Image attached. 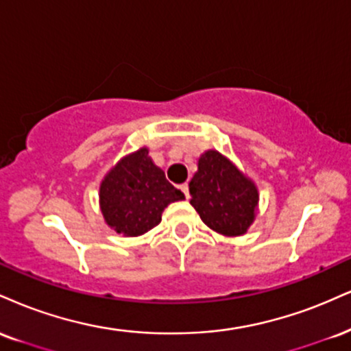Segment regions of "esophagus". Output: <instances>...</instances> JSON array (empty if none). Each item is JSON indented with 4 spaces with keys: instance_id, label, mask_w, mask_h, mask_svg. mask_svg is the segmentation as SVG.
<instances>
[{
    "instance_id": "obj_1",
    "label": "esophagus",
    "mask_w": 351,
    "mask_h": 351,
    "mask_svg": "<svg viewBox=\"0 0 351 351\" xmlns=\"http://www.w3.org/2000/svg\"><path fill=\"white\" fill-rule=\"evenodd\" d=\"M180 188H181V191L184 193V196L189 197V191H188V183H183V184H180Z\"/></svg>"
}]
</instances>
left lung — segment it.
Masks as SVG:
<instances>
[{"label": "left lung", "instance_id": "8db88e82", "mask_svg": "<svg viewBox=\"0 0 351 351\" xmlns=\"http://www.w3.org/2000/svg\"><path fill=\"white\" fill-rule=\"evenodd\" d=\"M189 194L202 222L222 235H242L255 219V184L216 150L201 155L189 181Z\"/></svg>", "mask_w": 351, "mask_h": 351}]
</instances>
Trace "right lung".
I'll use <instances>...</instances> for the list:
<instances>
[{
  "label": "right lung",
  "instance_id": "add662e5",
  "mask_svg": "<svg viewBox=\"0 0 351 351\" xmlns=\"http://www.w3.org/2000/svg\"><path fill=\"white\" fill-rule=\"evenodd\" d=\"M181 199L184 194L165 178L147 149L122 158L108 173L99 189L101 213L108 226L128 237L154 229L162 221L163 209Z\"/></svg>",
  "mask_w": 351,
  "mask_h": 351
}]
</instances>
